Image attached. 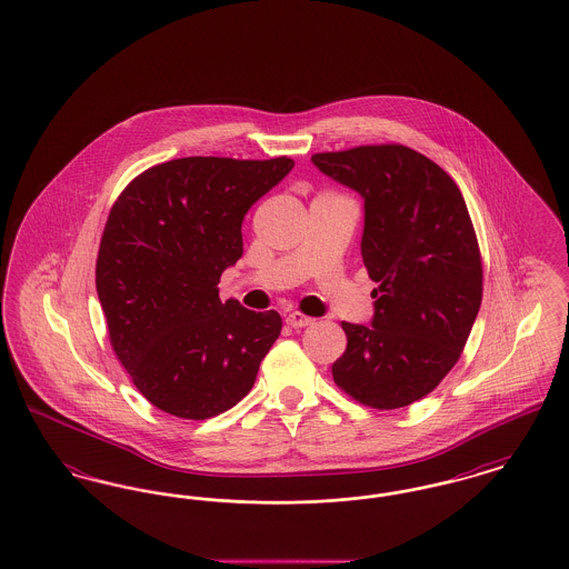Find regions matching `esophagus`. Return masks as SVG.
Segmentation results:
<instances>
[{"instance_id": "obj_1", "label": "esophagus", "mask_w": 569, "mask_h": 569, "mask_svg": "<svg viewBox=\"0 0 569 569\" xmlns=\"http://www.w3.org/2000/svg\"><path fill=\"white\" fill-rule=\"evenodd\" d=\"M286 325L292 326V328H305V326L313 325V318L302 316L300 311H292L286 316Z\"/></svg>"}]
</instances>
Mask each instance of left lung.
<instances>
[{
  "label": "left lung",
  "mask_w": 569,
  "mask_h": 569,
  "mask_svg": "<svg viewBox=\"0 0 569 569\" xmlns=\"http://www.w3.org/2000/svg\"><path fill=\"white\" fill-rule=\"evenodd\" d=\"M316 168L365 200L362 262L379 283L371 326L341 322L332 378L362 406L420 401L457 365L482 302L471 217L446 170L403 144L316 153Z\"/></svg>",
  "instance_id": "1"
}]
</instances>
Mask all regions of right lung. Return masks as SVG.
Returning <instances> with one entry per match:
<instances>
[{
    "instance_id": "1",
    "label": "right lung",
    "mask_w": 569,
    "mask_h": 569,
    "mask_svg": "<svg viewBox=\"0 0 569 569\" xmlns=\"http://www.w3.org/2000/svg\"><path fill=\"white\" fill-rule=\"evenodd\" d=\"M292 168L181 158L138 174L112 204L96 290L112 350L166 413L207 420L237 406L277 341V311L221 302L217 283L243 256L244 213Z\"/></svg>"
}]
</instances>
